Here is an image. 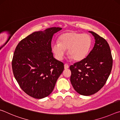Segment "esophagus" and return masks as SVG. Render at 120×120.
<instances>
[{
	"instance_id": "34e87169",
	"label": "esophagus",
	"mask_w": 120,
	"mask_h": 120,
	"mask_svg": "<svg viewBox=\"0 0 120 120\" xmlns=\"http://www.w3.org/2000/svg\"><path fill=\"white\" fill-rule=\"evenodd\" d=\"M64 67L65 69H68L69 67V65L67 64H64Z\"/></svg>"
}]
</instances>
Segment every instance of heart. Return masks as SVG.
Instances as JSON below:
<instances>
[{
  "mask_svg": "<svg viewBox=\"0 0 120 120\" xmlns=\"http://www.w3.org/2000/svg\"><path fill=\"white\" fill-rule=\"evenodd\" d=\"M92 44V39L88 34L76 32H67L60 36L59 41L52 45V50L56 59L62 60L68 49L70 59L81 61L88 55Z\"/></svg>",
  "mask_w": 120,
  "mask_h": 120,
  "instance_id": "heart-1",
  "label": "heart"
}]
</instances>
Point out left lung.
<instances>
[{
    "label": "left lung",
    "instance_id": "8db88e82",
    "mask_svg": "<svg viewBox=\"0 0 120 120\" xmlns=\"http://www.w3.org/2000/svg\"><path fill=\"white\" fill-rule=\"evenodd\" d=\"M95 43L89 54L80 61L70 66V82L79 94L89 96L104 86L111 74L113 59L108 43L92 31Z\"/></svg>",
    "mask_w": 120,
    "mask_h": 120
}]
</instances>
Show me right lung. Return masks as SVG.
Wrapping results in <instances>:
<instances>
[{
	"label": "right lung",
	"mask_w": 120,
	"mask_h": 120,
	"mask_svg": "<svg viewBox=\"0 0 120 120\" xmlns=\"http://www.w3.org/2000/svg\"><path fill=\"white\" fill-rule=\"evenodd\" d=\"M61 29L34 32L21 40L14 51V77L22 90L33 98L49 96L64 70V64L54 58L51 48L53 35Z\"/></svg>",
	"instance_id": "right-lung-1"
}]
</instances>
